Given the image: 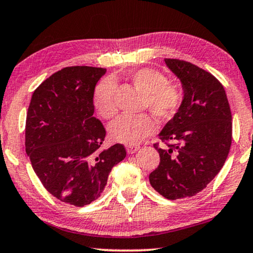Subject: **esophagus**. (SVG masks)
<instances>
[{"instance_id":"obj_1","label":"esophagus","mask_w":253,"mask_h":253,"mask_svg":"<svg viewBox=\"0 0 253 253\" xmlns=\"http://www.w3.org/2000/svg\"><path fill=\"white\" fill-rule=\"evenodd\" d=\"M126 149H127L128 154L131 155V154H135V152H136L138 149H140V145H128Z\"/></svg>"}]
</instances>
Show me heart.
<instances>
[{"instance_id":"1","label":"heart","mask_w":253,"mask_h":253,"mask_svg":"<svg viewBox=\"0 0 253 253\" xmlns=\"http://www.w3.org/2000/svg\"><path fill=\"white\" fill-rule=\"evenodd\" d=\"M130 80L144 94V106L154 113L159 122L172 120L183 103V91L179 86L167 83V78L157 70L140 69L130 76ZM116 81L106 78L97 84L94 92V105L102 118L109 119L117 111L115 104ZM156 129V123L147 113L122 115L109 125V134L113 141L134 145Z\"/></svg>"}]
</instances>
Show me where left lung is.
Returning <instances> with one entry per match:
<instances>
[{
  "instance_id": "left-lung-1",
  "label": "left lung",
  "mask_w": 253,
  "mask_h": 253,
  "mask_svg": "<svg viewBox=\"0 0 253 253\" xmlns=\"http://www.w3.org/2000/svg\"><path fill=\"white\" fill-rule=\"evenodd\" d=\"M179 78L183 103L166 124L154 147L161 163L149 175L152 188L167 199L191 197L202 191L222 169L232 144V112L226 91L210 72L189 62L165 58Z\"/></svg>"
}]
</instances>
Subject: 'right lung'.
I'll return each mask as SVG.
<instances>
[{"instance_id":"obj_1","label":"right lung","mask_w":253,"mask_h":253,"mask_svg":"<svg viewBox=\"0 0 253 253\" xmlns=\"http://www.w3.org/2000/svg\"><path fill=\"white\" fill-rule=\"evenodd\" d=\"M105 69L71 66L45 79L32 95L25 147L43 187L59 201L84 206L104 190L123 144L101 145L105 128L94 117V91Z\"/></svg>"}]
</instances>
